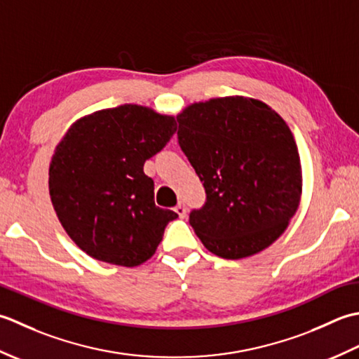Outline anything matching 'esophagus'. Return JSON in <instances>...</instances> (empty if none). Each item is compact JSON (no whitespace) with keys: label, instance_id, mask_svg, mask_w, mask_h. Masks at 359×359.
Returning <instances> with one entry per match:
<instances>
[{"label":"esophagus","instance_id":"1","mask_svg":"<svg viewBox=\"0 0 359 359\" xmlns=\"http://www.w3.org/2000/svg\"><path fill=\"white\" fill-rule=\"evenodd\" d=\"M175 212H177L180 218H186V215H187V209H186V206H184V203L180 201V203L177 204V206H175Z\"/></svg>","mask_w":359,"mask_h":359}]
</instances>
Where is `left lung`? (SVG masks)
Wrapping results in <instances>:
<instances>
[{"instance_id": "left-lung-1", "label": "left lung", "mask_w": 359, "mask_h": 359, "mask_svg": "<svg viewBox=\"0 0 359 359\" xmlns=\"http://www.w3.org/2000/svg\"><path fill=\"white\" fill-rule=\"evenodd\" d=\"M177 121L180 147L206 189V204L189 215L204 248L237 260L271 246L302 195L301 158L287 122L245 96L195 102Z\"/></svg>"}]
</instances>
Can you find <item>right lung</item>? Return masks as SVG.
Masks as SVG:
<instances>
[{"mask_svg":"<svg viewBox=\"0 0 359 359\" xmlns=\"http://www.w3.org/2000/svg\"><path fill=\"white\" fill-rule=\"evenodd\" d=\"M175 131V116L126 104L77 119L57 144L50 201L69 238L90 257L133 268L156 252L178 214L156 206L144 163Z\"/></svg>","mask_w":359,"mask_h":359,"instance_id":"1","label":"right lung"}]
</instances>
